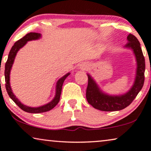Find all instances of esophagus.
I'll return each mask as SVG.
<instances>
[{"label":"esophagus","instance_id":"obj_1","mask_svg":"<svg viewBox=\"0 0 151 151\" xmlns=\"http://www.w3.org/2000/svg\"><path fill=\"white\" fill-rule=\"evenodd\" d=\"M83 69H85V68H83Z\"/></svg>","mask_w":151,"mask_h":151}]
</instances>
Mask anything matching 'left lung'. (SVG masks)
I'll return each instance as SVG.
<instances>
[{"mask_svg": "<svg viewBox=\"0 0 151 151\" xmlns=\"http://www.w3.org/2000/svg\"><path fill=\"white\" fill-rule=\"evenodd\" d=\"M128 42L125 47L131 48L135 55L137 68L135 81L131 89L127 93L121 96H110L99 90L95 81L88 74V83L86 89V99L88 103L96 109L102 111H117L130 105L134 99L144 83L145 59L143 55L140 43L134 35H128Z\"/></svg>", "mask_w": 151, "mask_h": 151, "instance_id": "1", "label": "left lung"}]
</instances>
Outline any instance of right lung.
<instances>
[{
    "mask_svg": "<svg viewBox=\"0 0 151 151\" xmlns=\"http://www.w3.org/2000/svg\"><path fill=\"white\" fill-rule=\"evenodd\" d=\"M41 37V34L36 33V32H30L26 35L25 37H23L22 39H19V41H17L16 43L14 44V45L12 47L11 50H10L9 55H8V59L7 61L5 63V88L6 90H7L8 95L9 96V97L14 101V103L19 106V107L22 109L24 111L29 112V113H41V112H44L49 111V110H52V108H55L56 106L57 105V104L59 103L60 100V96H61V90H62V86L64 81L66 78L68 77V76L69 75L70 73L66 74L65 76H63V77L61 78L59 81H57V88H56V95L55 97L54 98V99L52 100L51 102L46 104V105L40 106V107L37 108H32L29 107V106L23 105V104H21L19 99L16 97V96L13 94L12 90L10 87V83H9V74H10V70L12 67V64L14 61V58L17 55V52L21 49L22 47H23L25 45L26 43L29 41H32V40H36L39 39Z\"/></svg>",
    "mask_w": 151,
    "mask_h": 151,
    "instance_id": "add662e5",
    "label": "right lung"
}]
</instances>
